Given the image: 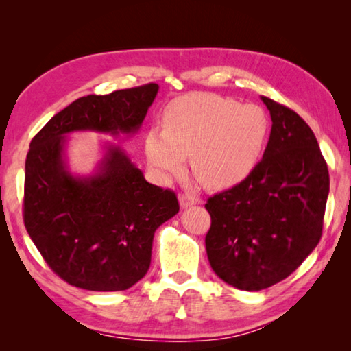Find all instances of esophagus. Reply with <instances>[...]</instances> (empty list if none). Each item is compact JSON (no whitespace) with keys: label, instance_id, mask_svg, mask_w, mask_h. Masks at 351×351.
I'll return each mask as SVG.
<instances>
[{"label":"esophagus","instance_id":"esophagus-1","mask_svg":"<svg viewBox=\"0 0 351 351\" xmlns=\"http://www.w3.org/2000/svg\"><path fill=\"white\" fill-rule=\"evenodd\" d=\"M195 203H197V198H195L193 195H190V193H181L180 195V204H181L182 209L193 206Z\"/></svg>","mask_w":351,"mask_h":351}]
</instances>
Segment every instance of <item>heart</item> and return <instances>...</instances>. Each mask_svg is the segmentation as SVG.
<instances>
[{
	"instance_id": "obj_1",
	"label": "heart",
	"mask_w": 351,
	"mask_h": 351,
	"mask_svg": "<svg viewBox=\"0 0 351 351\" xmlns=\"http://www.w3.org/2000/svg\"><path fill=\"white\" fill-rule=\"evenodd\" d=\"M269 136V119L257 105H240L215 94H187L165 106L162 132L145 138L148 164L161 180L184 171L207 189L234 187L252 173Z\"/></svg>"
}]
</instances>
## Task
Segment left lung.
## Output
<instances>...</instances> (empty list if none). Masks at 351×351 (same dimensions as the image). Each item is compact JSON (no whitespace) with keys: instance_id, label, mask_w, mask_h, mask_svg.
<instances>
[{"instance_id":"left-lung-1","label":"left lung","mask_w":351,"mask_h":351,"mask_svg":"<svg viewBox=\"0 0 351 351\" xmlns=\"http://www.w3.org/2000/svg\"><path fill=\"white\" fill-rule=\"evenodd\" d=\"M272 127L252 173L206 203L207 258L232 287L260 291L299 268L322 237L328 167L317 139L295 111L261 96Z\"/></svg>"}]
</instances>
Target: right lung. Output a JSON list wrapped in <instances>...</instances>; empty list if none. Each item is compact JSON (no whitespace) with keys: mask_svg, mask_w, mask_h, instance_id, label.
I'll return each mask as SVG.
<instances>
[{"mask_svg":"<svg viewBox=\"0 0 351 351\" xmlns=\"http://www.w3.org/2000/svg\"><path fill=\"white\" fill-rule=\"evenodd\" d=\"M156 83L85 96L31 141L23 218L47 266L73 287L123 291L147 274L154 230L180 212L175 192L147 182L121 148L108 145L99 170L74 176L64 162L68 133H136Z\"/></svg>","mask_w":351,"mask_h":351,"instance_id":"add662e5","label":"right lung"}]
</instances>
